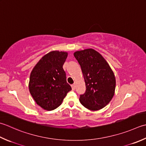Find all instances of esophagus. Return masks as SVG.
I'll use <instances>...</instances> for the list:
<instances>
[{
	"mask_svg": "<svg viewBox=\"0 0 146 146\" xmlns=\"http://www.w3.org/2000/svg\"><path fill=\"white\" fill-rule=\"evenodd\" d=\"M71 88H72V90H75V84L71 85Z\"/></svg>",
	"mask_w": 146,
	"mask_h": 146,
	"instance_id": "1",
	"label": "esophagus"
}]
</instances>
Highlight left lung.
Listing matches in <instances>:
<instances>
[{
  "label": "left lung",
  "instance_id": "left-lung-1",
  "mask_svg": "<svg viewBox=\"0 0 146 146\" xmlns=\"http://www.w3.org/2000/svg\"><path fill=\"white\" fill-rule=\"evenodd\" d=\"M74 56L80 65L86 86L80 101L90 110L102 109L115 94L116 80L112 70L103 57L92 48L76 51Z\"/></svg>",
  "mask_w": 146,
  "mask_h": 146
}]
</instances>
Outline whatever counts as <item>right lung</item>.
Segmentation results:
<instances>
[{
	"label": "right lung",
	"mask_w": 146,
	"mask_h": 146,
	"mask_svg": "<svg viewBox=\"0 0 146 146\" xmlns=\"http://www.w3.org/2000/svg\"><path fill=\"white\" fill-rule=\"evenodd\" d=\"M67 56L66 52L52 51L42 57L31 71L30 92L36 103L45 110L58 108L71 90L62 68Z\"/></svg>",
	"instance_id": "add662e5"
}]
</instances>
